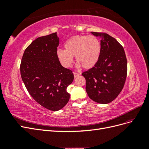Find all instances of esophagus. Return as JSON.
Instances as JSON below:
<instances>
[{
  "label": "esophagus",
  "instance_id": "1",
  "mask_svg": "<svg viewBox=\"0 0 149 149\" xmlns=\"http://www.w3.org/2000/svg\"><path fill=\"white\" fill-rule=\"evenodd\" d=\"M73 74H74V78H76L78 77V76H79L80 75V74H78L77 73H73Z\"/></svg>",
  "mask_w": 149,
  "mask_h": 149
}]
</instances>
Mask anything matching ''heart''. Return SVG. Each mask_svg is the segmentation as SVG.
<instances>
[{"label":"heart","instance_id":"heart-1","mask_svg":"<svg viewBox=\"0 0 149 149\" xmlns=\"http://www.w3.org/2000/svg\"><path fill=\"white\" fill-rule=\"evenodd\" d=\"M65 50L58 49L56 55L62 65L69 68L75 56L77 66L89 70L96 65L100 59L101 45L99 39L93 35H74L64 44Z\"/></svg>","mask_w":149,"mask_h":149}]
</instances>
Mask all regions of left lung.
<instances>
[{"instance_id":"left-lung-1","label":"left lung","mask_w":149,"mask_h":149,"mask_svg":"<svg viewBox=\"0 0 149 149\" xmlns=\"http://www.w3.org/2000/svg\"><path fill=\"white\" fill-rule=\"evenodd\" d=\"M101 38V52L96 65L82 75L86 79V91L90 99L107 104L118 97L127 77V63L123 46L105 33L91 32Z\"/></svg>"}]
</instances>
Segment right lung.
<instances>
[{"label":"right lung","instance_id":"obj_1","mask_svg":"<svg viewBox=\"0 0 149 149\" xmlns=\"http://www.w3.org/2000/svg\"><path fill=\"white\" fill-rule=\"evenodd\" d=\"M57 33L35 39L25 49L20 64L22 81L39 104L56 111L70 100L66 89L74 79L71 70L62 66L57 57Z\"/></svg>","mask_w":149,"mask_h":149}]
</instances>
